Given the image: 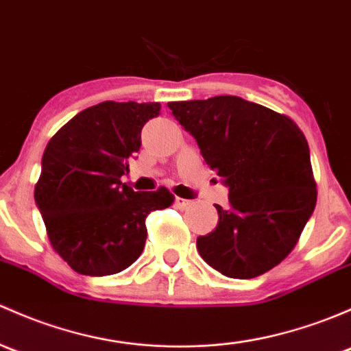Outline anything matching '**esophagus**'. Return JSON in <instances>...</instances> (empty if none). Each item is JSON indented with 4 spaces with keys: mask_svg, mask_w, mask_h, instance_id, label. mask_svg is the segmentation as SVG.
<instances>
[{
    "mask_svg": "<svg viewBox=\"0 0 351 351\" xmlns=\"http://www.w3.org/2000/svg\"><path fill=\"white\" fill-rule=\"evenodd\" d=\"M175 205H176V208L185 210L191 205V200H186V198H182V197H176L175 198Z\"/></svg>",
    "mask_w": 351,
    "mask_h": 351,
    "instance_id": "1",
    "label": "esophagus"
}]
</instances>
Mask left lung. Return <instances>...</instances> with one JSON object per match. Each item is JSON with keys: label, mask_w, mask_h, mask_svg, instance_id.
Returning <instances> with one entry per match:
<instances>
[{"label": "left lung", "mask_w": 351, "mask_h": 351, "mask_svg": "<svg viewBox=\"0 0 351 351\" xmlns=\"http://www.w3.org/2000/svg\"><path fill=\"white\" fill-rule=\"evenodd\" d=\"M168 108L228 188V206L215 205L219 225L197 239L198 252L227 278L264 274L294 249L315 210L304 134L287 116L237 95Z\"/></svg>", "instance_id": "8db88e82"}]
</instances>
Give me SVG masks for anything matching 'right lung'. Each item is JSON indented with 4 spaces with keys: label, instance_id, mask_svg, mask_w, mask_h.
Instances as JSON below:
<instances>
[{
    "label": "right lung",
    "instance_id": "obj_1",
    "mask_svg": "<svg viewBox=\"0 0 351 351\" xmlns=\"http://www.w3.org/2000/svg\"><path fill=\"white\" fill-rule=\"evenodd\" d=\"M160 109V102H101L73 116L43 151L35 204L51 247L79 274L129 267L145 249L147 213L175 202L165 186L139 193L121 183L143 126Z\"/></svg>",
    "mask_w": 351,
    "mask_h": 351
}]
</instances>
